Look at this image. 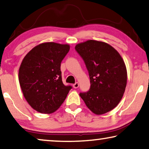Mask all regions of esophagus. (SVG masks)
<instances>
[{
  "label": "esophagus",
  "mask_w": 149,
  "mask_h": 149,
  "mask_svg": "<svg viewBox=\"0 0 149 149\" xmlns=\"http://www.w3.org/2000/svg\"><path fill=\"white\" fill-rule=\"evenodd\" d=\"M73 87L74 88H77L79 87V83L78 82H75L74 84H73Z\"/></svg>",
  "instance_id": "esophagus-1"
}]
</instances>
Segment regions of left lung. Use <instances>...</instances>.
<instances>
[{
    "mask_svg": "<svg viewBox=\"0 0 149 149\" xmlns=\"http://www.w3.org/2000/svg\"><path fill=\"white\" fill-rule=\"evenodd\" d=\"M84 59L90 79L88 92L79 96L94 114L101 115L114 109L123 98L127 71L120 53L103 41L88 40L75 45Z\"/></svg>",
    "mask_w": 149,
    "mask_h": 149,
    "instance_id": "obj_1",
    "label": "left lung"
}]
</instances>
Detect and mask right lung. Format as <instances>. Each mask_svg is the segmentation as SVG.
<instances>
[{
    "label": "right lung",
    "instance_id": "right-lung-1",
    "mask_svg": "<svg viewBox=\"0 0 149 149\" xmlns=\"http://www.w3.org/2000/svg\"><path fill=\"white\" fill-rule=\"evenodd\" d=\"M70 48L69 44L46 42L33 47L22 61L20 86L26 102L37 112H55L72 89L63 84L60 69Z\"/></svg>",
    "mask_w": 149,
    "mask_h": 149
}]
</instances>
